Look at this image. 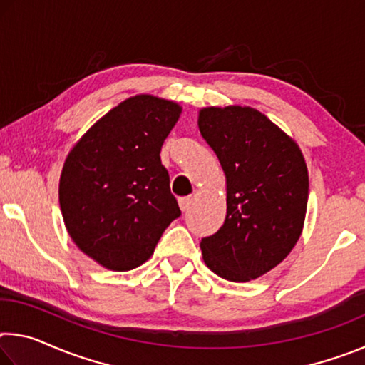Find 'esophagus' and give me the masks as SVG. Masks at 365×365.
Segmentation results:
<instances>
[{
  "label": "esophagus",
  "mask_w": 365,
  "mask_h": 365,
  "mask_svg": "<svg viewBox=\"0 0 365 365\" xmlns=\"http://www.w3.org/2000/svg\"><path fill=\"white\" fill-rule=\"evenodd\" d=\"M191 202H193V200H191L190 196H185V197H180V200H178V205H180V209H182L183 212H188L190 211Z\"/></svg>",
  "instance_id": "obj_1"
}]
</instances>
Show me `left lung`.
<instances>
[{"label": "left lung", "mask_w": 365, "mask_h": 365, "mask_svg": "<svg viewBox=\"0 0 365 365\" xmlns=\"http://www.w3.org/2000/svg\"><path fill=\"white\" fill-rule=\"evenodd\" d=\"M202 138L225 174L227 215L201 240L205 264L230 282H250L285 259L302 233L309 175L296 141L250 106L202 108Z\"/></svg>", "instance_id": "8db88e82"}]
</instances>
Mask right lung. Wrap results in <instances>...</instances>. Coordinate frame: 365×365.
I'll return each mask as SVG.
<instances>
[{
  "instance_id": "1",
  "label": "right lung",
  "mask_w": 365,
  "mask_h": 365,
  "mask_svg": "<svg viewBox=\"0 0 365 365\" xmlns=\"http://www.w3.org/2000/svg\"><path fill=\"white\" fill-rule=\"evenodd\" d=\"M180 114L175 101L130 96L67 154L59 178L64 224L78 250L103 267L125 272L146 262L182 214L159 156Z\"/></svg>"
}]
</instances>
